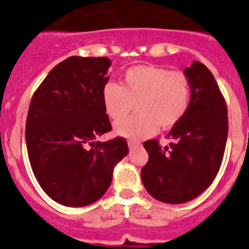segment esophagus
Listing matches in <instances>:
<instances>
[{
    "label": "esophagus",
    "mask_w": 249,
    "mask_h": 249,
    "mask_svg": "<svg viewBox=\"0 0 249 249\" xmlns=\"http://www.w3.org/2000/svg\"><path fill=\"white\" fill-rule=\"evenodd\" d=\"M140 146H141V143H140L139 141H128V147H129V150H133V148L140 147Z\"/></svg>",
    "instance_id": "1"
}]
</instances>
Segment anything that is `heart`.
<instances>
[{
	"instance_id": "b5f03b06",
	"label": "heart",
	"mask_w": 249,
	"mask_h": 249,
	"mask_svg": "<svg viewBox=\"0 0 249 249\" xmlns=\"http://www.w3.org/2000/svg\"><path fill=\"white\" fill-rule=\"evenodd\" d=\"M102 102L110 120L119 121L138 103L137 116L117 122L114 132L128 140L147 139L159 126L169 129L179 123L190 107L191 84L182 71L157 65H136L123 73L121 86L107 83Z\"/></svg>"
}]
</instances>
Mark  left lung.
Returning a JSON list of instances; mask_svg holds the SVG:
<instances>
[{
	"mask_svg": "<svg viewBox=\"0 0 249 249\" xmlns=\"http://www.w3.org/2000/svg\"><path fill=\"white\" fill-rule=\"evenodd\" d=\"M184 74L191 84L190 107L167 135L170 145L161 147L157 140L143 143L148 161L141 170L142 182L151 196L167 204L190 201L209 188L228 136L226 101L213 74L199 61Z\"/></svg>",
	"mask_w": 249,
	"mask_h": 249,
	"instance_id": "obj_1",
	"label": "left lung"
}]
</instances>
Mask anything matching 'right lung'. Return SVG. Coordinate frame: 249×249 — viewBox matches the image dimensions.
<instances>
[{"label":"right lung","instance_id":"right-lung-1","mask_svg":"<svg viewBox=\"0 0 249 249\" xmlns=\"http://www.w3.org/2000/svg\"><path fill=\"white\" fill-rule=\"evenodd\" d=\"M112 61L70 56L50 70L30 103L26 147L36 180L65 207H87L109 188L128 154L124 139L95 141L110 131L102 102Z\"/></svg>","mask_w":249,"mask_h":249}]
</instances>
